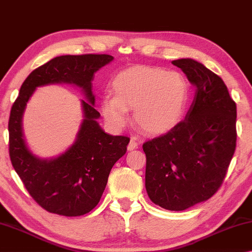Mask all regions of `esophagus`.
Wrapping results in <instances>:
<instances>
[{
	"label": "esophagus",
	"mask_w": 252,
	"mask_h": 252,
	"mask_svg": "<svg viewBox=\"0 0 252 252\" xmlns=\"http://www.w3.org/2000/svg\"><path fill=\"white\" fill-rule=\"evenodd\" d=\"M136 148H138L137 140H136L135 138H131L129 144H128V151H134V149H136Z\"/></svg>",
	"instance_id": "obj_1"
}]
</instances>
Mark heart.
Instances as JSON below:
<instances>
[{
  "label": "heart",
  "instance_id": "heart-1",
  "mask_svg": "<svg viewBox=\"0 0 252 252\" xmlns=\"http://www.w3.org/2000/svg\"><path fill=\"white\" fill-rule=\"evenodd\" d=\"M115 96L105 95L101 113L115 130L128 122V109L134 119L148 134H161L178 123L188 98V87L178 73L154 67H133L114 78Z\"/></svg>",
  "mask_w": 252,
  "mask_h": 252
}]
</instances>
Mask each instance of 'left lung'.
I'll list each match as a JSON object with an SVG mask.
<instances>
[{"label":"left lung","instance_id":"8db88e82","mask_svg":"<svg viewBox=\"0 0 252 252\" xmlns=\"http://www.w3.org/2000/svg\"><path fill=\"white\" fill-rule=\"evenodd\" d=\"M196 88L184 121L143 144L145 186L161 208L180 211L221 186L236 149L237 106L217 74L190 59L171 62Z\"/></svg>","mask_w":252,"mask_h":252}]
</instances>
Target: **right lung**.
<instances>
[{"label": "right lung", "instance_id": "1", "mask_svg": "<svg viewBox=\"0 0 252 252\" xmlns=\"http://www.w3.org/2000/svg\"><path fill=\"white\" fill-rule=\"evenodd\" d=\"M113 60L107 54L57 56L26 77L12 106L8 119L11 162L26 190L48 213L76 217L94 209L114 164L127 151L129 138L106 134L96 121L100 114L94 108V74ZM57 82L81 87L89 101H82L84 119L75 143L59 158L39 160L26 146L21 117L36 87Z\"/></svg>", "mask_w": 252, "mask_h": 252}]
</instances>
